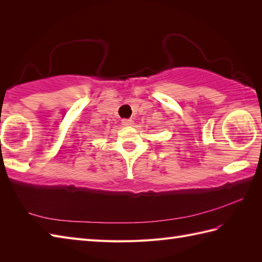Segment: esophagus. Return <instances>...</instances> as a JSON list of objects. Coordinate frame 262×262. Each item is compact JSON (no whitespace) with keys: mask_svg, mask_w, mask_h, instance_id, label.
<instances>
[{"mask_svg":"<svg viewBox=\"0 0 262 262\" xmlns=\"http://www.w3.org/2000/svg\"><path fill=\"white\" fill-rule=\"evenodd\" d=\"M121 124L124 126H133V124H134V121H133L132 119H122L121 120Z\"/></svg>","mask_w":262,"mask_h":262,"instance_id":"34e87169","label":"esophagus"}]
</instances>
